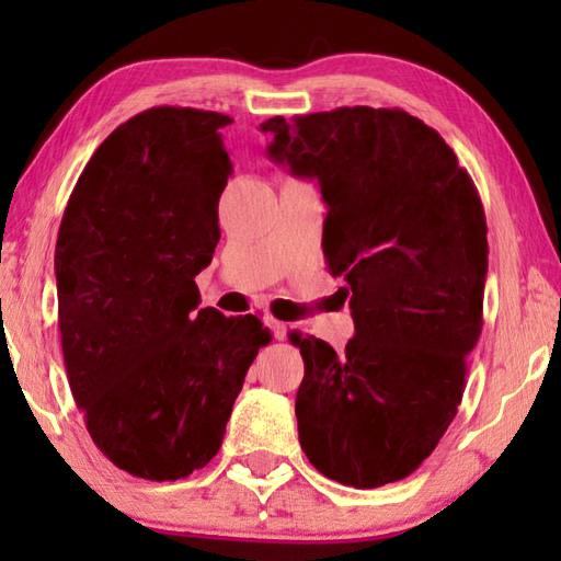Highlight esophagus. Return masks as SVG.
Listing matches in <instances>:
<instances>
[{
  "label": "esophagus",
  "mask_w": 561,
  "mask_h": 561,
  "mask_svg": "<svg viewBox=\"0 0 561 561\" xmlns=\"http://www.w3.org/2000/svg\"><path fill=\"white\" fill-rule=\"evenodd\" d=\"M267 327H270V331L274 334V339H287V334H289V324H284V321H279V319H274V317H267Z\"/></svg>",
  "instance_id": "34e87169"
}]
</instances>
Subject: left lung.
Wrapping results in <instances>:
<instances>
[{"label": "left lung", "mask_w": 561, "mask_h": 561, "mask_svg": "<svg viewBox=\"0 0 561 561\" xmlns=\"http://www.w3.org/2000/svg\"><path fill=\"white\" fill-rule=\"evenodd\" d=\"M267 153L319 180L324 257L344 274L356 334L336 354L291 334L304 358L299 443L358 490L417 470L453 423L482 331L488 225L453 148L401 108L274 116Z\"/></svg>", "instance_id": "obj_1"}]
</instances>
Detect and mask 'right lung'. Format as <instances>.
Listing matches in <instances>:
<instances>
[{"mask_svg":"<svg viewBox=\"0 0 561 561\" xmlns=\"http://www.w3.org/2000/svg\"><path fill=\"white\" fill-rule=\"evenodd\" d=\"M215 111L156 106L83 168L56 240L64 364L96 448L144 480L205 468L247 368L272 336L257 317L197 309L217 203L232 173Z\"/></svg>","mask_w":561,"mask_h":561,"instance_id":"right-lung-1","label":"right lung"}]
</instances>
